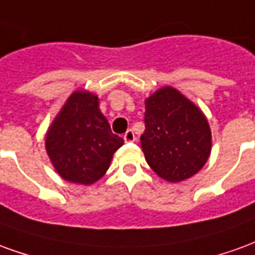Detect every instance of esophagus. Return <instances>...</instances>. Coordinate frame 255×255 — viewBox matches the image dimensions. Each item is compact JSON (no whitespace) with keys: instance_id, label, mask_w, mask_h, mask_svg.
Masks as SVG:
<instances>
[{"instance_id":"esophagus-1","label":"esophagus","mask_w":255,"mask_h":255,"mask_svg":"<svg viewBox=\"0 0 255 255\" xmlns=\"http://www.w3.org/2000/svg\"><path fill=\"white\" fill-rule=\"evenodd\" d=\"M124 140L126 142H133L136 141V136H134V131L133 130H128L124 134Z\"/></svg>"}]
</instances>
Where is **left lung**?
<instances>
[{"instance_id":"obj_1","label":"left lung","mask_w":255,"mask_h":255,"mask_svg":"<svg viewBox=\"0 0 255 255\" xmlns=\"http://www.w3.org/2000/svg\"><path fill=\"white\" fill-rule=\"evenodd\" d=\"M145 130L140 137L145 160L169 182L188 180L205 166L211 152L206 115L173 86L145 99Z\"/></svg>"}]
</instances>
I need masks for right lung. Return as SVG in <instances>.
<instances>
[{
  "mask_svg": "<svg viewBox=\"0 0 255 255\" xmlns=\"http://www.w3.org/2000/svg\"><path fill=\"white\" fill-rule=\"evenodd\" d=\"M124 138L114 134L99 108V97L77 89L52 121L45 148L57 174L66 181L92 185L110 167Z\"/></svg>",
  "mask_w": 255,
  "mask_h": 255,
  "instance_id": "1",
  "label": "right lung"
}]
</instances>
